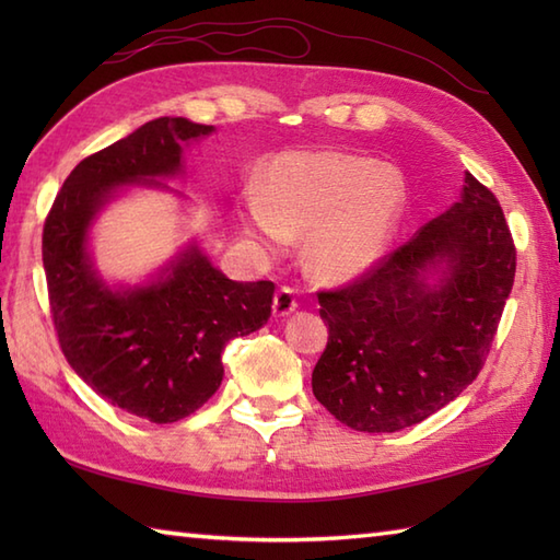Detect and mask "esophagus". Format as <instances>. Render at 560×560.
Here are the masks:
<instances>
[{"label":"esophagus","mask_w":560,"mask_h":560,"mask_svg":"<svg viewBox=\"0 0 560 560\" xmlns=\"http://www.w3.org/2000/svg\"><path fill=\"white\" fill-rule=\"evenodd\" d=\"M295 307H299V299H295V291L291 287H281L277 293H273V303H271L273 317H287L295 311Z\"/></svg>","instance_id":"1"}]
</instances>
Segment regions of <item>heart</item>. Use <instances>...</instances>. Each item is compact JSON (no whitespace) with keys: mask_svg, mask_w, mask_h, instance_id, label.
<instances>
[{"mask_svg":"<svg viewBox=\"0 0 560 560\" xmlns=\"http://www.w3.org/2000/svg\"><path fill=\"white\" fill-rule=\"evenodd\" d=\"M407 183L389 163L347 151H301L273 161L267 195L247 189V229L269 245L311 233L307 265L349 279L383 255L401 217Z\"/></svg>","mask_w":560,"mask_h":560,"instance_id":"b5f03b06","label":"heart"}]
</instances>
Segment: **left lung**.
<instances>
[{
  "label": "left lung",
  "instance_id": "left-lung-1",
  "mask_svg": "<svg viewBox=\"0 0 560 560\" xmlns=\"http://www.w3.org/2000/svg\"><path fill=\"white\" fill-rule=\"evenodd\" d=\"M444 277L427 283V271ZM517 249L495 195L471 173L462 199L339 289L317 291L327 347L317 401L363 433L421 423L486 363L513 289Z\"/></svg>",
  "mask_w": 560,
  "mask_h": 560
}]
</instances>
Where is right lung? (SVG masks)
I'll list each match as a JSON object with an SVG mask.
<instances>
[{"mask_svg": "<svg viewBox=\"0 0 560 560\" xmlns=\"http://www.w3.org/2000/svg\"><path fill=\"white\" fill-rule=\"evenodd\" d=\"M211 129L159 117L91 153L43 225L47 299L67 363L105 401L151 423L180 421L219 389L223 347L267 325L273 283L231 281L192 247L151 287L110 291L91 269L86 233L113 189L175 175L185 141Z\"/></svg>", "mask_w": 560, "mask_h": 560, "instance_id": "right-lung-1", "label": "right lung"}]
</instances>
